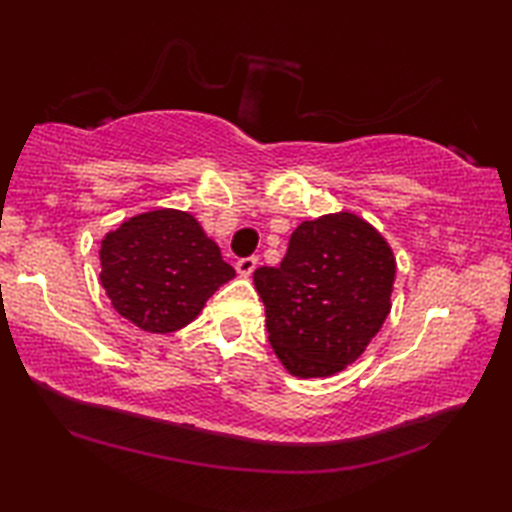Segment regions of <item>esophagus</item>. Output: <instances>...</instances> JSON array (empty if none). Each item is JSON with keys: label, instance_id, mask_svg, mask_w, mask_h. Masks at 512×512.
I'll return each instance as SVG.
<instances>
[{"label": "esophagus", "instance_id": "obj_1", "mask_svg": "<svg viewBox=\"0 0 512 512\" xmlns=\"http://www.w3.org/2000/svg\"><path fill=\"white\" fill-rule=\"evenodd\" d=\"M257 264H259V259H257L255 255H250V257H241L239 262H237V271H239V275L248 277V275H253V271L257 268Z\"/></svg>", "mask_w": 512, "mask_h": 512}]
</instances>
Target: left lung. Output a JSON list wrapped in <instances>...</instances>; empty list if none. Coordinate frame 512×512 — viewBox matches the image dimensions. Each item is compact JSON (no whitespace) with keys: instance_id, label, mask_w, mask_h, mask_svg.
I'll list each match as a JSON object with an SVG mask.
<instances>
[{"instance_id":"8db88e82","label":"left lung","mask_w":512,"mask_h":512,"mask_svg":"<svg viewBox=\"0 0 512 512\" xmlns=\"http://www.w3.org/2000/svg\"><path fill=\"white\" fill-rule=\"evenodd\" d=\"M255 289L277 359L296 377H329L361 357L391 311L395 257L386 239L339 212L300 223L280 266Z\"/></svg>"}]
</instances>
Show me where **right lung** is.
Listing matches in <instances>:
<instances>
[{"instance_id": "add662e5", "label": "right lung", "mask_w": 512, "mask_h": 512, "mask_svg": "<svg viewBox=\"0 0 512 512\" xmlns=\"http://www.w3.org/2000/svg\"><path fill=\"white\" fill-rule=\"evenodd\" d=\"M101 284L121 316L144 332L167 334L201 314L207 298L235 277L192 214H137L101 241Z\"/></svg>"}]
</instances>
